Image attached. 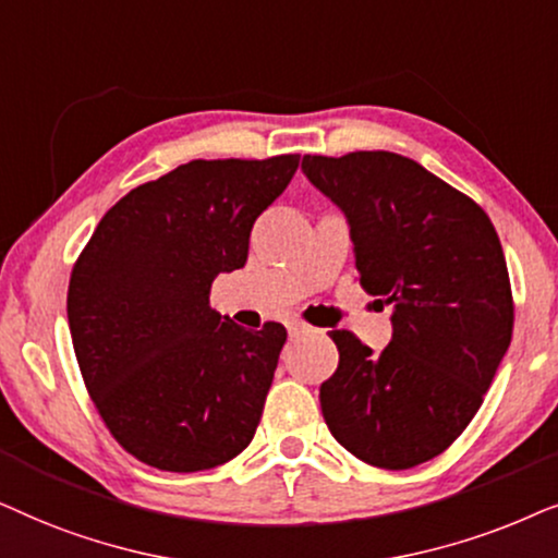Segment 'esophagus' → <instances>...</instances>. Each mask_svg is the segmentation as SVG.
I'll list each match as a JSON object with an SVG mask.
<instances>
[{
	"instance_id": "1",
	"label": "esophagus",
	"mask_w": 558,
	"mask_h": 558,
	"mask_svg": "<svg viewBox=\"0 0 558 558\" xmlns=\"http://www.w3.org/2000/svg\"><path fill=\"white\" fill-rule=\"evenodd\" d=\"M308 331V324H303V322H288V333H291V337L295 339V337H301V333H306Z\"/></svg>"
}]
</instances>
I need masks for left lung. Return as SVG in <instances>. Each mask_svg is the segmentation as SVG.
Masks as SVG:
<instances>
[{
	"instance_id": "left-lung-1",
	"label": "left lung",
	"mask_w": 558,
	"mask_h": 558,
	"mask_svg": "<svg viewBox=\"0 0 558 558\" xmlns=\"http://www.w3.org/2000/svg\"><path fill=\"white\" fill-rule=\"evenodd\" d=\"M301 168L344 211L360 286L392 306L380 354L331 331L339 367L318 390L324 421L362 462L411 470L470 426L510 347L500 236L482 206L403 155H303Z\"/></svg>"
}]
</instances>
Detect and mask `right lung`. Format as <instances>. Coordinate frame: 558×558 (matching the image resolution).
Segmentation results:
<instances>
[{"mask_svg":"<svg viewBox=\"0 0 558 558\" xmlns=\"http://www.w3.org/2000/svg\"><path fill=\"white\" fill-rule=\"evenodd\" d=\"M301 155L191 160L104 214L73 265L69 326L81 375L119 447L166 472L234 459L255 436L286 326L247 331L209 306L219 272Z\"/></svg>","mask_w":558,"mask_h":558,"instance_id":"1","label":"right lung"}]
</instances>
